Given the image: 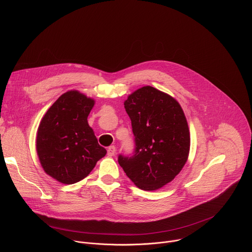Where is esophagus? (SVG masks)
Instances as JSON below:
<instances>
[{"label": "esophagus", "mask_w": 252, "mask_h": 252, "mask_svg": "<svg viewBox=\"0 0 252 252\" xmlns=\"http://www.w3.org/2000/svg\"><path fill=\"white\" fill-rule=\"evenodd\" d=\"M116 147L115 146H111L109 149H107V156L109 157H114L116 155Z\"/></svg>", "instance_id": "34e87169"}]
</instances>
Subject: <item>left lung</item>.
<instances>
[{"mask_svg": "<svg viewBox=\"0 0 252 252\" xmlns=\"http://www.w3.org/2000/svg\"><path fill=\"white\" fill-rule=\"evenodd\" d=\"M125 109L134 135L132 156L119 163L140 189L157 190L181 172L190 146L185 113L172 96L151 86L128 95Z\"/></svg>", "mask_w": 252, "mask_h": 252, "instance_id": "1", "label": "left lung"}]
</instances>
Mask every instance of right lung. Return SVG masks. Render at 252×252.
<instances>
[{"label":"right lung","mask_w":252,"mask_h":252,"mask_svg":"<svg viewBox=\"0 0 252 252\" xmlns=\"http://www.w3.org/2000/svg\"><path fill=\"white\" fill-rule=\"evenodd\" d=\"M94 100L78 91L62 94L41 121L37 133V153L50 176L64 185L76 184L106 154L100 147L88 117Z\"/></svg>","instance_id":"add662e5"}]
</instances>
